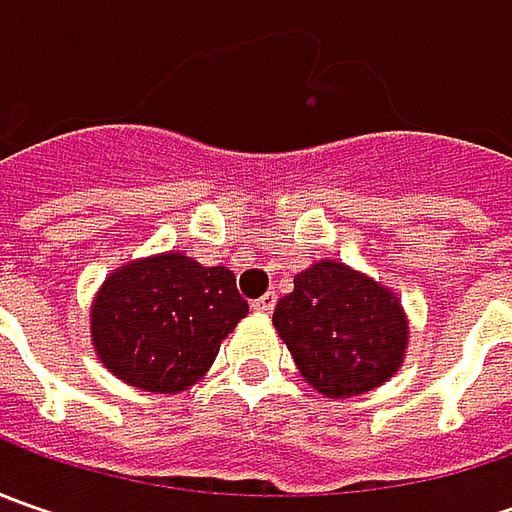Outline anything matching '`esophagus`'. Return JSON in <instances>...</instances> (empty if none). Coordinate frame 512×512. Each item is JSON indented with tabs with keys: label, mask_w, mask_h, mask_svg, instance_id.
<instances>
[{
	"label": "esophagus",
	"mask_w": 512,
	"mask_h": 512,
	"mask_svg": "<svg viewBox=\"0 0 512 512\" xmlns=\"http://www.w3.org/2000/svg\"><path fill=\"white\" fill-rule=\"evenodd\" d=\"M273 307H276V293H265L262 299H256V302H253V310H256L259 316H270V313H273Z\"/></svg>",
	"instance_id": "34e87169"
}]
</instances>
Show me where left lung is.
<instances>
[{
  "label": "left lung",
  "mask_w": 512,
  "mask_h": 512,
  "mask_svg": "<svg viewBox=\"0 0 512 512\" xmlns=\"http://www.w3.org/2000/svg\"><path fill=\"white\" fill-rule=\"evenodd\" d=\"M273 327L299 373L327 399H350L387 382L404 359L407 316L393 290L336 259H322L293 279Z\"/></svg>",
  "instance_id": "8db88e82"
}]
</instances>
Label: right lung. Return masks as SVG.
Masks as SVG:
<instances>
[{
  "label": "right lung",
  "instance_id": "obj_1",
  "mask_svg": "<svg viewBox=\"0 0 512 512\" xmlns=\"http://www.w3.org/2000/svg\"><path fill=\"white\" fill-rule=\"evenodd\" d=\"M247 316L227 267L159 253L113 270L90 307L102 364L148 393H179L213 364L219 344Z\"/></svg>",
  "mask_w": 512,
  "mask_h": 512
}]
</instances>
